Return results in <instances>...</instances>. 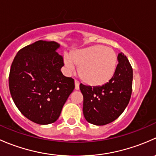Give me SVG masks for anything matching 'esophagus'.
I'll list each match as a JSON object with an SVG mask.
<instances>
[{
    "mask_svg": "<svg viewBox=\"0 0 156 156\" xmlns=\"http://www.w3.org/2000/svg\"><path fill=\"white\" fill-rule=\"evenodd\" d=\"M79 84H80V83L78 82V81H76V80H75V90H79Z\"/></svg>",
    "mask_w": 156,
    "mask_h": 156,
    "instance_id": "esophagus-1",
    "label": "esophagus"
}]
</instances>
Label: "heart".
Here are the masks:
<instances>
[{
  "label": "heart",
  "instance_id": "b5f03b06",
  "mask_svg": "<svg viewBox=\"0 0 156 156\" xmlns=\"http://www.w3.org/2000/svg\"><path fill=\"white\" fill-rule=\"evenodd\" d=\"M69 72L78 67V75L84 83L92 87L102 86L110 81L117 66V56L113 49L102 45L73 50L64 57Z\"/></svg>",
  "mask_w": 156,
  "mask_h": 156
}]
</instances>
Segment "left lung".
Returning <instances> with one entry per match:
<instances>
[{
	"label": "left lung",
	"instance_id": "obj_1",
	"mask_svg": "<svg viewBox=\"0 0 156 156\" xmlns=\"http://www.w3.org/2000/svg\"><path fill=\"white\" fill-rule=\"evenodd\" d=\"M112 78L106 84L97 87L80 84L84 97L83 113L92 125H105L117 119L128 105L132 92L133 69L123 53L118 55Z\"/></svg>",
	"mask_w": 156,
	"mask_h": 156
}]
</instances>
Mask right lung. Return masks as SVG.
<instances>
[{"label":"right lung","mask_w":156,"mask_h":156,"mask_svg":"<svg viewBox=\"0 0 156 156\" xmlns=\"http://www.w3.org/2000/svg\"><path fill=\"white\" fill-rule=\"evenodd\" d=\"M55 41H38L17 53L10 68L9 87L14 103L28 119L49 125L59 119L73 90L72 78L62 75V56Z\"/></svg>","instance_id":"right-lung-1"}]
</instances>
